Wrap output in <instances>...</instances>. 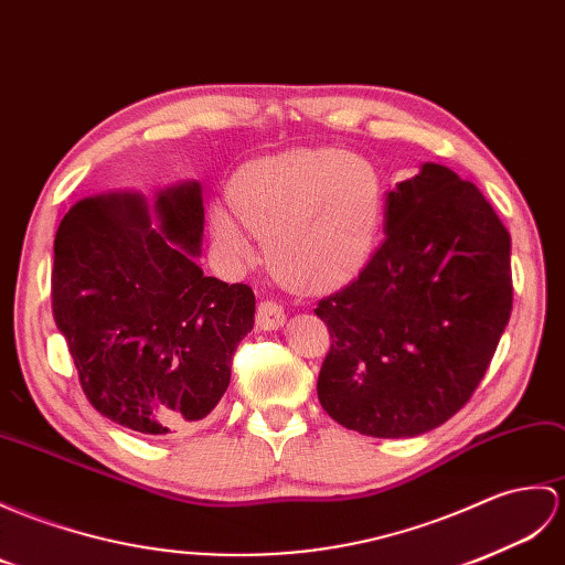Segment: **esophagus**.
Instances as JSON below:
<instances>
[{
	"label": "esophagus",
	"instance_id": "esophagus-1",
	"mask_svg": "<svg viewBox=\"0 0 565 565\" xmlns=\"http://www.w3.org/2000/svg\"><path fill=\"white\" fill-rule=\"evenodd\" d=\"M286 315H284V306L277 303V300H262L257 306V327L259 330H279L284 324Z\"/></svg>",
	"mask_w": 565,
	"mask_h": 565
}]
</instances>
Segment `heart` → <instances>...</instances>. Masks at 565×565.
I'll list each match as a JSON object with an SVG mask.
<instances>
[{
  "mask_svg": "<svg viewBox=\"0 0 565 565\" xmlns=\"http://www.w3.org/2000/svg\"><path fill=\"white\" fill-rule=\"evenodd\" d=\"M233 209H212V233L233 259L250 255V228L267 238L271 265L300 284L342 277L369 250L380 185L373 168L344 151H288L238 170ZM246 226L243 227L242 223Z\"/></svg>",
  "mask_w": 565,
  "mask_h": 565,
  "instance_id": "1",
  "label": "heart"
}]
</instances>
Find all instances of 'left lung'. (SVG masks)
<instances>
[{"label":"left lung","instance_id":"1","mask_svg":"<svg viewBox=\"0 0 565 565\" xmlns=\"http://www.w3.org/2000/svg\"><path fill=\"white\" fill-rule=\"evenodd\" d=\"M513 310L510 233L475 182L424 163L385 200V241L315 315L332 337L322 409L373 438H412L475 395Z\"/></svg>","mask_w":565,"mask_h":565}]
</instances>
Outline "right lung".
Masks as SVG:
<instances>
[{
	"instance_id": "1",
	"label": "right lung",
	"mask_w": 565,
	"mask_h": 565,
	"mask_svg": "<svg viewBox=\"0 0 565 565\" xmlns=\"http://www.w3.org/2000/svg\"><path fill=\"white\" fill-rule=\"evenodd\" d=\"M86 196L55 235L52 315L86 399L105 418L168 436L212 414L255 324L245 284L206 277L200 182Z\"/></svg>"
}]
</instances>
